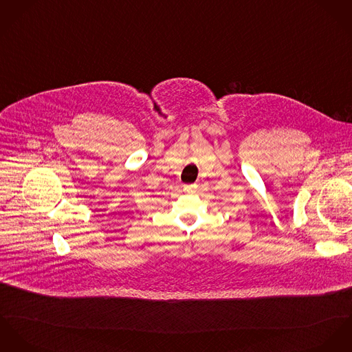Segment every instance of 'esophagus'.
Masks as SVG:
<instances>
[{
  "instance_id": "1",
  "label": "esophagus",
  "mask_w": 352,
  "mask_h": 352,
  "mask_svg": "<svg viewBox=\"0 0 352 352\" xmlns=\"http://www.w3.org/2000/svg\"><path fill=\"white\" fill-rule=\"evenodd\" d=\"M197 190V185H188V186H185V191L188 192V194H191V192H194Z\"/></svg>"
}]
</instances>
